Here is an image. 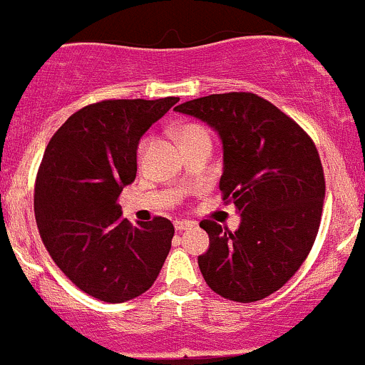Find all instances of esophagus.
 <instances>
[{"label":"esophagus","mask_w":365,"mask_h":365,"mask_svg":"<svg viewBox=\"0 0 365 365\" xmlns=\"http://www.w3.org/2000/svg\"><path fill=\"white\" fill-rule=\"evenodd\" d=\"M194 224L189 222V220H175V227L176 231H185V230H190Z\"/></svg>","instance_id":"esophagus-1"}]
</instances>
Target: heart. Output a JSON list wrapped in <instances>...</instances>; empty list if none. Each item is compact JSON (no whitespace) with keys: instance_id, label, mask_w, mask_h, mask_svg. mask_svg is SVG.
Here are the masks:
<instances>
[{"instance_id":"obj_1","label":"heart","mask_w":365,"mask_h":365,"mask_svg":"<svg viewBox=\"0 0 365 365\" xmlns=\"http://www.w3.org/2000/svg\"><path fill=\"white\" fill-rule=\"evenodd\" d=\"M178 138H180V141H182V145L183 143L197 141V139H210L208 132H206L201 125H196V123L183 125V127L178 130ZM146 146H148V139H143L141 145H139V150H138L139 155H143V153H145Z\"/></svg>"}]
</instances>
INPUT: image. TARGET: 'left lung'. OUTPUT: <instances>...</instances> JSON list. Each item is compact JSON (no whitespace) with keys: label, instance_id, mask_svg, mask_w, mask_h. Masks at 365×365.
Returning <instances> with one entry per match:
<instances>
[{"label":"left lung","instance_id":"obj_1","mask_svg":"<svg viewBox=\"0 0 365 365\" xmlns=\"http://www.w3.org/2000/svg\"><path fill=\"white\" fill-rule=\"evenodd\" d=\"M175 111L219 134V189L242 217L233 233L201 220L210 237L197 257L206 284L242 304L272 295L295 275L319 230L325 176L314 143L288 114L249 91L194 98Z\"/></svg>","mask_w":365,"mask_h":365}]
</instances>
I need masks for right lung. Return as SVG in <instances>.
I'll list each match as a JSON object with an SVG mask.
<instances>
[{"instance_id":"obj_1","label":"right lung","mask_w":365,"mask_h":365,"mask_svg":"<svg viewBox=\"0 0 365 365\" xmlns=\"http://www.w3.org/2000/svg\"><path fill=\"white\" fill-rule=\"evenodd\" d=\"M178 97L102 101L79 109L51 138L35 182L40 238L60 270L109 304L152 288L171 249V220L132 226L118 196L138 173V145Z\"/></svg>"}]
</instances>
